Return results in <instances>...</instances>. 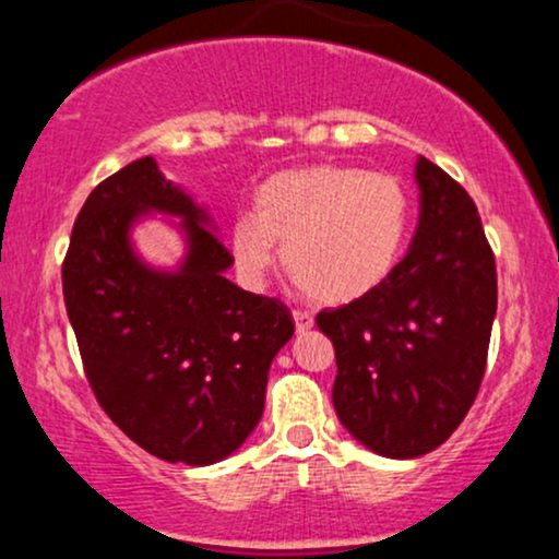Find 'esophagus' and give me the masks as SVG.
Masks as SVG:
<instances>
[{
    "label": "esophagus",
    "mask_w": 559,
    "mask_h": 559,
    "mask_svg": "<svg viewBox=\"0 0 559 559\" xmlns=\"http://www.w3.org/2000/svg\"><path fill=\"white\" fill-rule=\"evenodd\" d=\"M292 318H294V325H297V333H307L312 325H316V320H312L310 312H305V310H294Z\"/></svg>",
    "instance_id": "1"
}]
</instances>
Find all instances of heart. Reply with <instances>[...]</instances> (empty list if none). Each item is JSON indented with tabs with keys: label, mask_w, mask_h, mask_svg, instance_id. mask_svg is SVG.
Segmentation results:
<instances>
[{
	"label": "heart",
	"mask_w": 559,
	"mask_h": 559,
	"mask_svg": "<svg viewBox=\"0 0 559 559\" xmlns=\"http://www.w3.org/2000/svg\"><path fill=\"white\" fill-rule=\"evenodd\" d=\"M413 204L394 176L346 165L275 173L254 215L230 223L228 247L247 286H262L284 249L286 271L323 305H349L389 281L407 247Z\"/></svg>",
	"instance_id": "1"
}]
</instances>
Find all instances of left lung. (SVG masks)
<instances>
[{
	"mask_svg": "<svg viewBox=\"0 0 559 559\" xmlns=\"http://www.w3.org/2000/svg\"><path fill=\"white\" fill-rule=\"evenodd\" d=\"M413 247L368 297L318 312L333 342V407L360 444L394 460L441 447L476 402L497 316V265L471 194L418 157Z\"/></svg>",
	"mask_w": 559,
	"mask_h": 559,
	"instance_id": "8db88e82",
	"label": "left lung"
}]
</instances>
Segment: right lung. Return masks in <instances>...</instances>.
I'll use <instances>...</instances> for the list:
<instances>
[{
	"label": "right lung",
	"mask_w": 559,
	"mask_h": 559,
	"mask_svg": "<svg viewBox=\"0 0 559 559\" xmlns=\"http://www.w3.org/2000/svg\"><path fill=\"white\" fill-rule=\"evenodd\" d=\"M150 209L185 217L190 254L173 274L144 266L127 230ZM207 215L152 157L83 202L62 294L88 386L115 426L168 463L213 465L254 431L267 370L294 333L281 299L226 278L230 252Z\"/></svg>",
	"instance_id": "1"
}]
</instances>
